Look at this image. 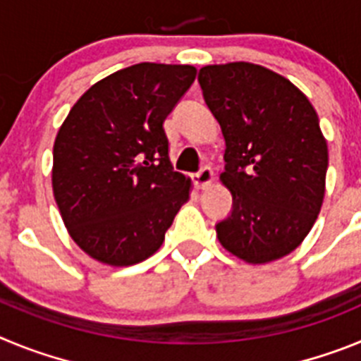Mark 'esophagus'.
I'll use <instances>...</instances> for the list:
<instances>
[{"mask_svg":"<svg viewBox=\"0 0 361 361\" xmlns=\"http://www.w3.org/2000/svg\"><path fill=\"white\" fill-rule=\"evenodd\" d=\"M213 180V170L209 166H204L202 170L195 175V184L197 188L204 190V188H208Z\"/></svg>","mask_w":361,"mask_h":361,"instance_id":"esophagus-1","label":"esophagus"}]
</instances>
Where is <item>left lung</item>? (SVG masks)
<instances>
[{"label": "left lung", "instance_id": "obj_1", "mask_svg": "<svg viewBox=\"0 0 361 361\" xmlns=\"http://www.w3.org/2000/svg\"><path fill=\"white\" fill-rule=\"evenodd\" d=\"M199 82L224 135L220 180L233 197L219 242L247 264L279 260L324 202L329 152L317 111L289 79L253 63L202 66Z\"/></svg>", "mask_w": 361, "mask_h": 361}]
</instances>
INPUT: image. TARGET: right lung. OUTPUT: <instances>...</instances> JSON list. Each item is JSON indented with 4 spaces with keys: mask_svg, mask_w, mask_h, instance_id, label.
<instances>
[{
    "mask_svg": "<svg viewBox=\"0 0 361 361\" xmlns=\"http://www.w3.org/2000/svg\"><path fill=\"white\" fill-rule=\"evenodd\" d=\"M191 65L139 63L92 85L54 142L52 188L73 242L97 262L152 257L191 178L173 171L164 119L195 81Z\"/></svg>",
    "mask_w": 361,
    "mask_h": 361,
    "instance_id": "add662e5",
    "label": "right lung"
}]
</instances>
